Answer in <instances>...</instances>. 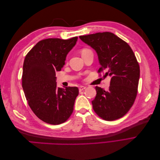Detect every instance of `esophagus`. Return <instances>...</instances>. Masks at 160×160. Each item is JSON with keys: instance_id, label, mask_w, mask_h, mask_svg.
Wrapping results in <instances>:
<instances>
[{"instance_id": "1", "label": "esophagus", "mask_w": 160, "mask_h": 160, "mask_svg": "<svg viewBox=\"0 0 160 160\" xmlns=\"http://www.w3.org/2000/svg\"><path fill=\"white\" fill-rule=\"evenodd\" d=\"M85 88H86V87H85V86H79V91H81L84 90Z\"/></svg>"}]
</instances>
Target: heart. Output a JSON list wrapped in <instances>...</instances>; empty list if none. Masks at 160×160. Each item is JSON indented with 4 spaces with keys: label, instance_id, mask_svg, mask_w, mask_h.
Listing matches in <instances>:
<instances>
[{
    "label": "heart",
    "instance_id": "obj_1",
    "mask_svg": "<svg viewBox=\"0 0 160 160\" xmlns=\"http://www.w3.org/2000/svg\"><path fill=\"white\" fill-rule=\"evenodd\" d=\"M90 51V50H89V49H82L81 51V55H82V54H84V53H85V52H88V51Z\"/></svg>",
    "mask_w": 160,
    "mask_h": 160
}]
</instances>
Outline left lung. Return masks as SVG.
Wrapping results in <instances>:
<instances>
[{"label":"left lung","instance_id":"left-lung-1","mask_svg":"<svg viewBox=\"0 0 160 160\" xmlns=\"http://www.w3.org/2000/svg\"><path fill=\"white\" fill-rule=\"evenodd\" d=\"M80 39L96 51L104 77L111 78L108 90L96 86L92 101L95 112L106 121L122 118L136 98L139 79V63L132 48L112 32H103L80 36Z\"/></svg>","mask_w":160,"mask_h":160}]
</instances>
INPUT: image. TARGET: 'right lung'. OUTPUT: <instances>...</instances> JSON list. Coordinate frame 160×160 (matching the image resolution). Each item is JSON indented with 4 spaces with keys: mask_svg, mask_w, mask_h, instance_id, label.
Segmentation results:
<instances>
[{
    "mask_svg": "<svg viewBox=\"0 0 160 160\" xmlns=\"http://www.w3.org/2000/svg\"><path fill=\"white\" fill-rule=\"evenodd\" d=\"M78 37L47 38L27 53L23 64L22 86L31 109L44 122L59 125L69 118L79 94L77 87L57 88L55 72L65 65Z\"/></svg>",
    "mask_w": 160,
    "mask_h": 160,
    "instance_id": "1",
    "label": "right lung"
}]
</instances>
